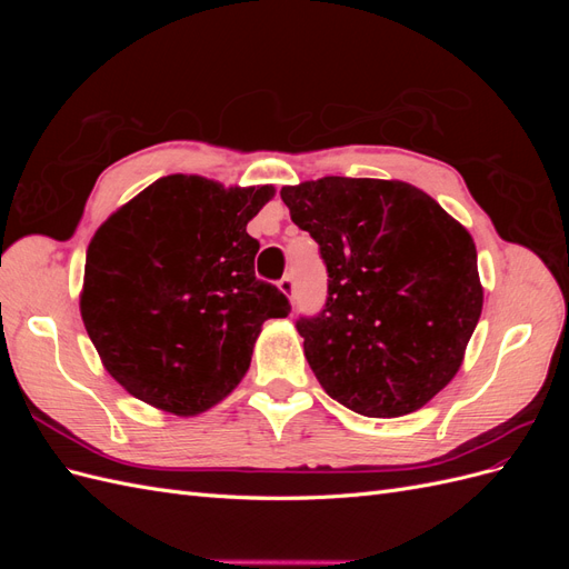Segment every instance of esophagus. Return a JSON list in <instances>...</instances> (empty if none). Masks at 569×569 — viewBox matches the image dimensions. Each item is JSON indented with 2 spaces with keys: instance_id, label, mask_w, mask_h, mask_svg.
Here are the masks:
<instances>
[{
  "instance_id": "1",
  "label": "esophagus",
  "mask_w": 569,
  "mask_h": 569,
  "mask_svg": "<svg viewBox=\"0 0 569 569\" xmlns=\"http://www.w3.org/2000/svg\"><path fill=\"white\" fill-rule=\"evenodd\" d=\"M278 289L282 291V295H284L287 299H291V295H295V282H291V278H282V280L278 282Z\"/></svg>"
}]
</instances>
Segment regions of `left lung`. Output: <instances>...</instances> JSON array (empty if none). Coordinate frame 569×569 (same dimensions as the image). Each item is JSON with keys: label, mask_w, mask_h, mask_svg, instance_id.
I'll return each mask as SVG.
<instances>
[{"label": "left lung", "mask_w": 569, "mask_h": 569, "mask_svg": "<svg viewBox=\"0 0 569 569\" xmlns=\"http://www.w3.org/2000/svg\"><path fill=\"white\" fill-rule=\"evenodd\" d=\"M320 244L327 303L301 318L320 387L368 418H401L449 385L485 303L472 234L416 184L327 176L280 192Z\"/></svg>", "instance_id": "obj_1"}]
</instances>
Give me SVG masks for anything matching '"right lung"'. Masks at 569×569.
<instances>
[{
    "instance_id": "1",
    "label": "right lung",
    "mask_w": 569,
    "mask_h": 569,
    "mask_svg": "<svg viewBox=\"0 0 569 569\" xmlns=\"http://www.w3.org/2000/svg\"><path fill=\"white\" fill-rule=\"evenodd\" d=\"M272 184L226 187L166 176L94 232L80 316L101 366L134 399L178 418L213 408L242 382L278 287L256 280L249 220Z\"/></svg>"
}]
</instances>
